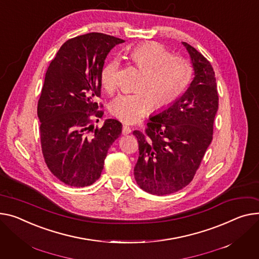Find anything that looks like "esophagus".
<instances>
[{
    "mask_svg": "<svg viewBox=\"0 0 259 259\" xmlns=\"http://www.w3.org/2000/svg\"><path fill=\"white\" fill-rule=\"evenodd\" d=\"M131 132V127L129 126V125H127V124H124V126H123V134H129Z\"/></svg>",
    "mask_w": 259,
    "mask_h": 259,
    "instance_id": "esophagus-1",
    "label": "esophagus"
}]
</instances>
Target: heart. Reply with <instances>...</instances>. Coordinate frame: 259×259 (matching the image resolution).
I'll use <instances>...</instances> for the list:
<instances>
[{
    "instance_id": "heart-1",
    "label": "heart",
    "mask_w": 259,
    "mask_h": 259,
    "mask_svg": "<svg viewBox=\"0 0 259 259\" xmlns=\"http://www.w3.org/2000/svg\"><path fill=\"white\" fill-rule=\"evenodd\" d=\"M132 63L143 72L139 92L120 94L110 103L112 115L126 123H134L146 114L152 105L155 109L168 107L181 96L192 77V67L185 59L170 55L158 42H145L129 53ZM119 61H108L101 72L102 86L107 92L115 89Z\"/></svg>"
}]
</instances>
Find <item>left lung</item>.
I'll return each mask as SVG.
<instances>
[{"label": "left lung", "instance_id": "8db88e82", "mask_svg": "<svg viewBox=\"0 0 259 259\" xmlns=\"http://www.w3.org/2000/svg\"><path fill=\"white\" fill-rule=\"evenodd\" d=\"M194 68V79L173 104L151 115L146 133L133 131L140 156L136 183L145 192L163 196L189 184L212 141L219 109L217 80L210 62L182 41Z\"/></svg>", "mask_w": 259, "mask_h": 259}]
</instances>
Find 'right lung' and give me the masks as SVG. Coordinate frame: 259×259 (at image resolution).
<instances>
[{
    "mask_svg": "<svg viewBox=\"0 0 259 259\" xmlns=\"http://www.w3.org/2000/svg\"><path fill=\"white\" fill-rule=\"evenodd\" d=\"M123 39L88 33L65 41L50 63L38 101L40 143L45 161L56 178L75 187L89 186L101 176L108 149L122 133V124L102 117L101 72L111 49ZM99 119H97L98 122Z\"/></svg>",
    "mask_w": 259,
    "mask_h": 259,
    "instance_id": "right-lung-1",
    "label": "right lung"
}]
</instances>
